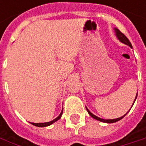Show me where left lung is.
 <instances>
[{
	"instance_id": "1",
	"label": "left lung",
	"mask_w": 146,
	"mask_h": 146,
	"mask_svg": "<svg viewBox=\"0 0 146 146\" xmlns=\"http://www.w3.org/2000/svg\"><path fill=\"white\" fill-rule=\"evenodd\" d=\"M115 32H116V35H117V37L118 38V40L121 41V42H123V43H124V44H128V45H129L130 47L132 48V44L131 43L129 42V39L121 32V31H119V29H115ZM136 97H137V96H136ZM135 102V101H134ZM87 109V108H86ZM87 111H88V112H89V114L93 117V118H95V119H96V120H98V121H101V122H103V123H116V122H117V121H119V120H121L123 117H125V115L124 116H123V117H118V118H117V119H102V118H100V117H96V115H94V114H92L88 109H87Z\"/></svg>"
}]
</instances>
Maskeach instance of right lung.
I'll use <instances>...</instances> for the list:
<instances>
[{"label":"right lung","instance_id":"add662e5","mask_svg":"<svg viewBox=\"0 0 146 146\" xmlns=\"http://www.w3.org/2000/svg\"><path fill=\"white\" fill-rule=\"evenodd\" d=\"M62 112L60 113V115H59L56 118H55L54 120H52V121H50V122H48V123H31V124H33V125H35V126H37V127H46V126H49V125L52 124L53 123L56 122L57 120H59V119L61 118V117H62Z\"/></svg>","mask_w":146,"mask_h":146}]
</instances>
